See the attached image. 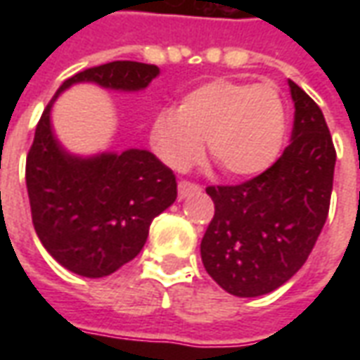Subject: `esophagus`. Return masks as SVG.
I'll use <instances>...</instances> for the list:
<instances>
[{
  "label": "esophagus",
  "mask_w": 360,
  "mask_h": 360,
  "mask_svg": "<svg viewBox=\"0 0 360 360\" xmlns=\"http://www.w3.org/2000/svg\"><path fill=\"white\" fill-rule=\"evenodd\" d=\"M193 193H200V187L195 183H188V181H181L179 183V198L193 195Z\"/></svg>",
  "instance_id": "obj_1"
}]
</instances>
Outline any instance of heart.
Returning a JSON list of instances; mask_svg holds the SVG:
<instances>
[{
  "label": "heart",
  "mask_w": 360,
  "mask_h": 360,
  "mask_svg": "<svg viewBox=\"0 0 360 360\" xmlns=\"http://www.w3.org/2000/svg\"><path fill=\"white\" fill-rule=\"evenodd\" d=\"M287 133L283 98L271 84L214 79L188 90L179 108H164L150 127V146L177 172L202 158L231 177H252L278 160Z\"/></svg>",
  "instance_id": "b5f03b06"
}]
</instances>
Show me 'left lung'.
I'll list each match as a JSON object with an SVG mask.
<instances>
[{"instance_id":"1","label":"left lung","mask_w":360,"mask_h":360,"mask_svg":"<svg viewBox=\"0 0 360 360\" xmlns=\"http://www.w3.org/2000/svg\"><path fill=\"white\" fill-rule=\"evenodd\" d=\"M295 105L291 142L264 173L208 187L214 218L200 243L206 271L235 297L271 293L307 262L328 218L335 148L322 110L287 81Z\"/></svg>"}]
</instances>
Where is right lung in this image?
I'll return each mask as SVG.
<instances>
[{"instance_id":"add662e5","label":"right lung","mask_w":360,"mask_h":360,"mask_svg":"<svg viewBox=\"0 0 360 360\" xmlns=\"http://www.w3.org/2000/svg\"><path fill=\"white\" fill-rule=\"evenodd\" d=\"M160 75L156 65L111 61L67 79L44 110L27 158L32 224L44 249L82 278H103L133 260L152 219L177 198V183L152 152L127 148L73 154L51 127V108L73 84L141 92Z\"/></svg>"}]
</instances>
